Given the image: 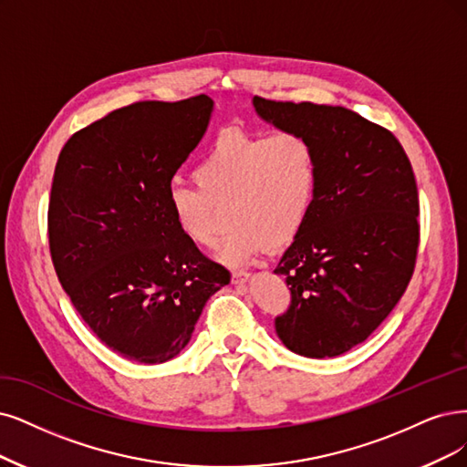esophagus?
<instances>
[{
    "instance_id": "1",
    "label": "esophagus",
    "mask_w": 467,
    "mask_h": 467,
    "mask_svg": "<svg viewBox=\"0 0 467 467\" xmlns=\"http://www.w3.org/2000/svg\"><path fill=\"white\" fill-rule=\"evenodd\" d=\"M250 277H252L250 271H234L233 273V283L234 285H244V283L250 281Z\"/></svg>"
}]
</instances>
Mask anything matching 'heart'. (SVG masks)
Here are the masks:
<instances>
[{
    "label": "heart",
    "instance_id": "heart-1",
    "mask_svg": "<svg viewBox=\"0 0 467 467\" xmlns=\"http://www.w3.org/2000/svg\"><path fill=\"white\" fill-rule=\"evenodd\" d=\"M196 184L172 182L167 212L177 233L196 248H212L223 207L233 223L221 257L236 265L295 240L314 210L319 155L302 132L223 130L196 163Z\"/></svg>",
    "mask_w": 467,
    "mask_h": 467
}]
</instances>
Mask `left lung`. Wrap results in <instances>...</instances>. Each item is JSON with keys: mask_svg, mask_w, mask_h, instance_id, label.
I'll list each match as a JSON object with an SVG mask.
<instances>
[{"mask_svg": "<svg viewBox=\"0 0 467 467\" xmlns=\"http://www.w3.org/2000/svg\"><path fill=\"white\" fill-rule=\"evenodd\" d=\"M252 103L267 123L306 134L319 155L314 210L275 267L290 286L275 331L295 354L340 356L387 319L416 267L411 163L390 130L347 108L260 96Z\"/></svg>", "mask_w": 467, "mask_h": 467, "instance_id": "1", "label": "left lung"}]
</instances>
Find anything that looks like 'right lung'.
<instances>
[{"label": "right lung", "mask_w": 467, "mask_h": 467, "mask_svg": "<svg viewBox=\"0 0 467 467\" xmlns=\"http://www.w3.org/2000/svg\"><path fill=\"white\" fill-rule=\"evenodd\" d=\"M212 111L205 94L132 103L75 132L56 165L47 234L59 283L96 337L138 364L175 358L231 283L167 212V188Z\"/></svg>", "instance_id": "add662e5"}]
</instances>
